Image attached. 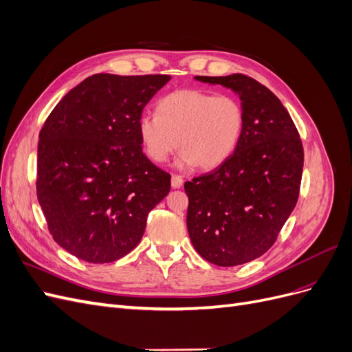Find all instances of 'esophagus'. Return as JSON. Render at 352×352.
Returning a JSON list of instances; mask_svg holds the SVG:
<instances>
[{
	"label": "esophagus",
	"mask_w": 352,
	"mask_h": 352,
	"mask_svg": "<svg viewBox=\"0 0 352 352\" xmlns=\"http://www.w3.org/2000/svg\"><path fill=\"white\" fill-rule=\"evenodd\" d=\"M182 185H184V179L180 177V176H177V175H173L172 176V188L177 189V188H180Z\"/></svg>",
	"instance_id": "34e87169"
}]
</instances>
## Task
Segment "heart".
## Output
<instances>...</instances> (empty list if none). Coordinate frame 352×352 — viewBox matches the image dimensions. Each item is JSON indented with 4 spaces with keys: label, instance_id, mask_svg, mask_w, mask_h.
<instances>
[{
    "label": "heart",
    "instance_id": "b5f03b06",
    "mask_svg": "<svg viewBox=\"0 0 352 352\" xmlns=\"http://www.w3.org/2000/svg\"><path fill=\"white\" fill-rule=\"evenodd\" d=\"M242 104L229 95L180 89L157 102V116L144 114L138 123L146 155L164 163L177 145L176 164L214 168L235 151L243 132ZM179 141L177 142V140Z\"/></svg>",
    "mask_w": 352,
    "mask_h": 352
}]
</instances>
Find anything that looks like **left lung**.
Returning <instances> with one entry per match:
<instances>
[{
    "label": "left lung",
    "instance_id": "1",
    "mask_svg": "<svg viewBox=\"0 0 352 352\" xmlns=\"http://www.w3.org/2000/svg\"><path fill=\"white\" fill-rule=\"evenodd\" d=\"M195 80L235 92L245 114L233 154L185 182L190 242L202 258L232 267L261 257L291 216L300 194L302 144L280 100L260 82L239 73Z\"/></svg>",
    "mask_w": 352,
    "mask_h": 352
}]
</instances>
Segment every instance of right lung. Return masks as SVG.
I'll use <instances>...</instances> for the list:
<instances>
[{
    "label": "right lung",
    "instance_id": "add662e5",
    "mask_svg": "<svg viewBox=\"0 0 352 352\" xmlns=\"http://www.w3.org/2000/svg\"><path fill=\"white\" fill-rule=\"evenodd\" d=\"M170 79L94 74L63 97L41 129L38 201L52 238L74 257L122 258L168 194L170 175L142 153L138 123Z\"/></svg>",
    "mask_w": 352,
    "mask_h": 352
}]
</instances>
